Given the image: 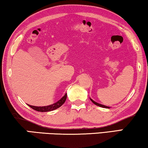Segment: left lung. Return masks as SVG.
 <instances>
[{"label": "left lung", "mask_w": 148, "mask_h": 148, "mask_svg": "<svg viewBox=\"0 0 148 148\" xmlns=\"http://www.w3.org/2000/svg\"><path fill=\"white\" fill-rule=\"evenodd\" d=\"M90 100H91V101H92V102L94 103V104H96V105H97V106H100V107H102V108H109V107H108V106H104V105H102V104H98V103H97V102H94V100H92V99L90 98Z\"/></svg>", "instance_id": "8db88e82"}]
</instances>
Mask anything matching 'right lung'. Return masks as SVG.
<instances>
[{"instance_id": "add662e5", "label": "right lung", "mask_w": 148, "mask_h": 148, "mask_svg": "<svg viewBox=\"0 0 148 148\" xmlns=\"http://www.w3.org/2000/svg\"><path fill=\"white\" fill-rule=\"evenodd\" d=\"M66 94L62 97V98L60 99V100H58L57 102L54 103L53 104L49 105V106H31V105L28 104L30 108H32L34 110H35L36 111H38V112H49V111H52L54 110H56L62 106V104L65 102V100L66 99Z\"/></svg>"}]
</instances>
